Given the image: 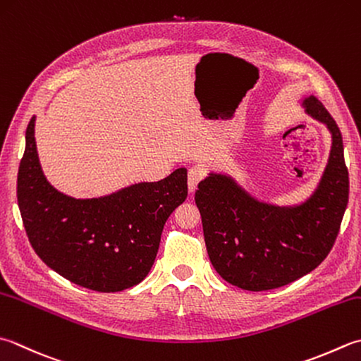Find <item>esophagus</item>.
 <instances>
[{
  "label": "esophagus",
  "instance_id": "obj_1",
  "mask_svg": "<svg viewBox=\"0 0 361 361\" xmlns=\"http://www.w3.org/2000/svg\"><path fill=\"white\" fill-rule=\"evenodd\" d=\"M203 178V171L199 167H190L189 172H188V189L189 192H195L197 186H199V183Z\"/></svg>",
  "mask_w": 361,
  "mask_h": 361
}]
</instances>
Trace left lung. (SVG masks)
I'll return each mask as SVG.
<instances>
[{
	"mask_svg": "<svg viewBox=\"0 0 361 361\" xmlns=\"http://www.w3.org/2000/svg\"><path fill=\"white\" fill-rule=\"evenodd\" d=\"M300 104L331 136L326 169L305 200H259L230 173L214 171L195 192L211 264L225 281L247 291L285 286L316 269L334 247L348 207L341 131L316 97H303Z\"/></svg>",
	"mask_w": 361,
	"mask_h": 361,
	"instance_id": "1",
	"label": "left lung"
}]
</instances>
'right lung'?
Wrapping results in <instances>:
<instances>
[{"label":"right lung","mask_w":361,"mask_h":361,"mask_svg":"<svg viewBox=\"0 0 361 361\" xmlns=\"http://www.w3.org/2000/svg\"><path fill=\"white\" fill-rule=\"evenodd\" d=\"M34 126L35 116L26 128L17 178L18 208L34 252L63 279L94 291L117 293L140 283L157 258L166 221L188 197L186 169L108 195L75 199L47 180Z\"/></svg>","instance_id":"obj_1"}]
</instances>
